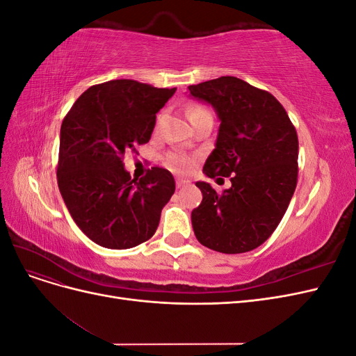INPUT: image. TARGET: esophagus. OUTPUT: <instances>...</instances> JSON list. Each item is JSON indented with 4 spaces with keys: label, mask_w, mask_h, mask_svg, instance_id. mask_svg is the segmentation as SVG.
Wrapping results in <instances>:
<instances>
[{
    "label": "esophagus",
    "mask_w": 356,
    "mask_h": 356,
    "mask_svg": "<svg viewBox=\"0 0 356 356\" xmlns=\"http://www.w3.org/2000/svg\"><path fill=\"white\" fill-rule=\"evenodd\" d=\"M190 179H186V178H177V187L181 188V187H186V186H190Z\"/></svg>",
    "instance_id": "obj_1"
}]
</instances>
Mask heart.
<instances>
[{
    "mask_svg": "<svg viewBox=\"0 0 356 356\" xmlns=\"http://www.w3.org/2000/svg\"><path fill=\"white\" fill-rule=\"evenodd\" d=\"M208 111L207 108H203V106L195 105L191 106L188 110V118L193 115H197L200 113ZM166 163L169 166V169H172L174 172H178V174H187V172L191 170V168L195 166V159L186 156V154H179V153H172L168 156L166 159Z\"/></svg>",
    "mask_w": 356,
    "mask_h": 356,
    "instance_id": "obj_1",
    "label": "heart"
}]
</instances>
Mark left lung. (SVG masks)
<instances>
[{
  "instance_id": "obj_1",
  "label": "left lung",
  "mask_w": 356,
  "mask_h": 356,
  "mask_svg": "<svg viewBox=\"0 0 356 356\" xmlns=\"http://www.w3.org/2000/svg\"><path fill=\"white\" fill-rule=\"evenodd\" d=\"M220 118L213 152L203 174L230 177L232 187L215 191L196 182L202 203L191 212L197 241L222 254H242L264 243L281 222L298 174L296 127L272 93L236 77L188 86ZM222 179V178H218Z\"/></svg>"
}]
</instances>
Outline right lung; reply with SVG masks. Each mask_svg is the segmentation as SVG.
<instances>
[{"instance_id": "right-lung-1", "label": "right lung", "mask_w": 356, "mask_h": 356, "mask_svg": "<svg viewBox=\"0 0 356 356\" xmlns=\"http://www.w3.org/2000/svg\"><path fill=\"white\" fill-rule=\"evenodd\" d=\"M175 90L111 80L89 88L63 118L58 186L72 220L95 243L127 250L156 233L175 179L157 166L132 179L123 157L149 141L156 114Z\"/></svg>"}]
</instances>
